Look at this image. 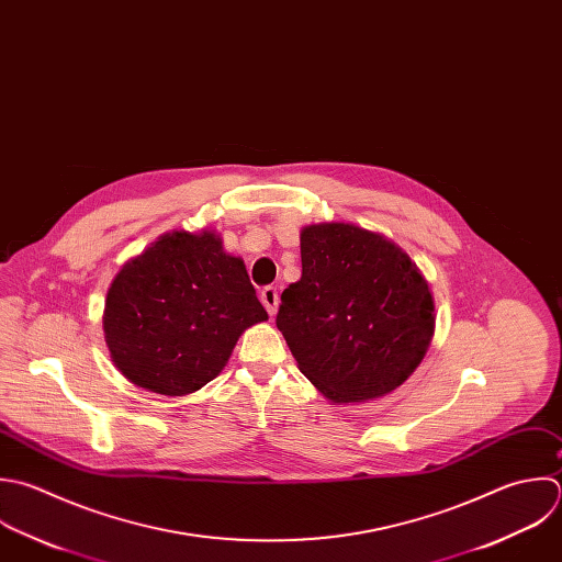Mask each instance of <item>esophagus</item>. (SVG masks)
I'll list each match as a JSON object with an SVG mask.
<instances>
[{"label": "esophagus", "mask_w": 562, "mask_h": 562, "mask_svg": "<svg viewBox=\"0 0 562 562\" xmlns=\"http://www.w3.org/2000/svg\"><path fill=\"white\" fill-rule=\"evenodd\" d=\"M260 302L265 304L267 313L273 317L278 313V302H280V295H278V289L276 286H265L260 291Z\"/></svg>", "instance_id": "34e87169"}]
</instances>
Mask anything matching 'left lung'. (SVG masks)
Instances as JSON below:
<instances>
[{
  "instance_id": "obj_1",
  "label": "left lung",
  "mask_w": 562,
  "mask_h": 562,
  "mask_svg": "<svg viewBox=\"0 0 562 562\" xmlns=\"http://www.w3.org/2000/svg\"><path fill=\"white\" fill-rule=\"evenodd\" d=\"M302 278L276 317L300 372L335 405L381 398L425 359L436 304L416 262L394 240L355 223L300 234Z\"/></svg>"
}]
</instances>
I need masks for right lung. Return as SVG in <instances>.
<instances>
[{"mask_svg": "<svg viewBox=\"0 0 562 562\" xmlns=\"http://www.w3.org/2000/svg\"><path fill=\"white\" fill-rule=\"evenodd\" d=\"M267 319L243 258L214 229H172L117 271L102 330L133 385L186 396L216 379L238 337Z\"/></svg>", "mask_w": 562, "mask_h": 562, "instance_id": "add662e5", "label": "right lung"}]
</instances>
